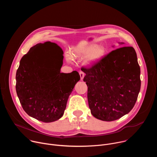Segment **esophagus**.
Returning <instances> with one entry per match:
<instances>
[{
    "label": "esophagus",
    "instance_id": "esophagus-1",
    "mask_svg": "<svg viewBox=\"0 0 157 157\" xmlns=\"http://www.w3.org/2000/svg\"><path fill=\"white\" fill-rule=\"evenodd\" d=\"M79 75H80V77H81V80H82L83 79V78H84V75H85V74L82 72V71H79Z\"/></svg>",
    "mask_w": 157,
    "mask_h": 157
}]
</instances>
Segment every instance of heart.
Segmentation results:
<instances>
[{
	"mask_svg": "<svg viewBox=\"0 0 157 157\" xmlns=\"http://www.w3.org/2000/svg\"><path fill=\"white\" fill-rule=\"evenodd\" d=\"M107 50L102 45L96 46L95 44H89L79 49H75L73 51L72 57L73 58H79L86 57L84 60V64L87 66H92L101 60L106 54ZM70 55H67L66 60L69 63H72L73 58Z\"/></svg>",
	"mask_w": 157,
	"mask_h": 157,
	"instance_id": "heart-1",
	"label": "heart"
}]
</instances>
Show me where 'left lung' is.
Returning a JSON list of instances; mask_svg holds the SVG:
<instances>
[{
    "label": "left lung",
    "instance_id": "1",
    "mask_svg": "<svg viewBox=\"0 0 157 157\" xmlns=\"http://www.w3.org/2000/svg\"><path fill=\"white\" fill-rule=\"evenodd\" d=\"M81 70L86 74L83 80L88 87L89 107L94 117L113 121L132 109L141 86L140 68L133 47L116 49L91 68Z\"/></svg>",
    "mask_w": 157,
    "mask_h": 157
}]
</instances>
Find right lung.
<instances>
[{
	"instance_id": "right-lung-1",
	"label": "right lung",
	"mask_w": 157,
	"mask_h": 157,
	"mask_svg": "<svg viewBox=\"0 0 157 157\" xmlns=\"http://www.w3.org/2000/svg\"><path fill=\"white\" fill-rule=\"evenodd\" d=\"M50 51H40L41 43L21 58L16 73V91L20 102L30 117L43 122L60 119L75 84L80 79L76 71L60 72L63 52L55 43Z\"/></svg>"
}]
</instances>
